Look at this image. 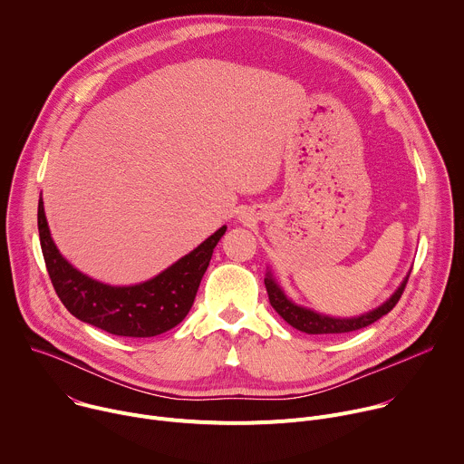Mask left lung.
Masks as SVG:
<instances>
[{"label":"left lung","instance_id":"left-lung-1","mask_svg":"<svg viewBox=\"0 0 464 464\" xmlns=\"http://www.w3.org/2000/svg\"><path fill=\"white\" fill-rule=\"evenodd\" d=\"M264 285H266L268 290V297L272 306L276 308V312L294 328L301 330V333L306 334H345V333H354V330L365 328L369 324H372L374 321H378L382 315L389 314L396 303L401 301L406 285H408V277L402 283V286L392 294V297L383 303L382 306H378L376 310L363 314L360 317L354 319H336V317H326V315H319L312 310H306L303 306L294 304L290 299H286V295L281 292V288L276 285V281L272 279V276L268 274V277L264 279Z\"/></svg>","mask_w":464,"mask_h":464}]
</instances>
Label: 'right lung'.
Here are the masks:
<instances>
[{
	"label": "right lung",
	"mask_w": 464,
	"mask_h": 464,
	"mask_svg": "<svg viewBox=\"0 0 464 464\" xmlns=\"http://www.w3.org/2000/svg\"><path fill=\"white\" fill-rule=\"evenodd\" d=\"M38 233L49 279L65 308L77 319L106 330L108 334L150 338L167 333L185 319L226 226L163 274L136 286H110L77 272L58 253L51 238L42 198L38 202Z\"/></svg>",
	"instance_id": "right-lung-1"
}]
</instances>
